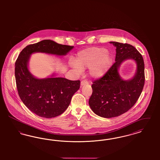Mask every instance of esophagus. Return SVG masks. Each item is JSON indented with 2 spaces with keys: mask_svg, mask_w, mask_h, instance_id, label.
<instances>
[{
  "mask_svg": "<svg viewBox=\"0 0 160 160\" xmlns=\"http://www.w3.org/2000/svg\"><path fill=\"white\" fill-rule=\"evenodd\" d=\"M88 82H86V81H82L81 82V83H80V86H81V87L82 86H83L84 85H85V84H88Z\"/></svg>",
  "mask_w": 160,
  "mask_h": 160,
  "instance_id": "esophagus-1",
  "label": "esophagus"
}]
</instances>
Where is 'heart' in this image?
<instances>
[{"instance_id": "1", "label": "heart", "mask_w": 160, "mask_h": 160, "mask_svg": "<svg viewBox=\"0 0 160 160\" xmlns=\"http://www.w3.org/2000/svg\"><path fill=\"white\" fill-rule=\"evenodd\" d=\"M76 61H70L69 65L77 72H82L83 69L90 68V76L93 78H99L111 67L112 58L104 48L91 47L77 54Z\"/></svg>"}]
</instances>
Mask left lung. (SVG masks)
Here are the masks:
<instances>
[{"mask_svg": "<svg viewBox=\"0 0 160 160\" xmlns=\"http://www.w3.org/2000/svg\"><path fill=\"white\" fill-rule=\"evenodd\" d=\"M116 48L115 63L106 74L93 82L92 94L89 100L92 110L98 116L114 118L128 111L138 99L145 84V64L142 56L130 44L110 42ZM137 63L133 77L124 80L120 76L119 68L127 60Z\"/></svg>", "mask_w": 160, "mask_h": 160, "instance_id": "8db88e82", "label": "left lung"}]
</instances>
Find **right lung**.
<instances>
[{
	"instance_id": "1",
	"label": "right lung",
	"mask_w": 160,
	"mask_h": 160,
	"mask_svg": "<svg viewBox=\"0 0 160 160\" xmlns=\"http://www.w3.org/2000/svg\"><path fill=\"white\" fill-rule=\"evenodd\" d=\"M74 47L45 39L26 46L20 52L15 63L17 91L24 104L35 114L52 118L63 113L79 89L80 82L57 77L55 73L44 78L34 76L29 69L31 54L42 53L63 56Z\"/></svg>"
}]
</instances>
